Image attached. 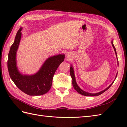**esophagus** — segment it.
<instances>
[{
  "instance_id": "1",
  "label": "esophagus",
  "mask_w": 127,
  "mask_h": 127,
  "mask_svg": "<svg viewBox=\"0 0 127 127\" xmlns=\"http://www.w3.org/2000/svg\"><path fill=\"white\" fill-rule=\"evenodd\" d=\"M71 57V55L70 54V53H67V55H66V57L67 58H70V57Z\"/></svg>"
}]
</instances>
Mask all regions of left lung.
I'll list each match as a JSON object with an SVG mask.
<instances>
[{
	"label": "left lung",
	"instance_id": "obj_1",
	"mask_svg": "<svg viewBox=\"0 0 127 127\" xmlns=\"http://www.w3.org/2000/svg\"><path fill=\"white\" fill-rule=\"evenodd\" d=\"M111 43H112V45L113 46V48H114V51H115V53H116V56H117V59H118V58H117V52H116V48H115L114 46L113 45V41H111ZM118 65H119V63H118ZM70 76H71V77L72 78V86L73 87H74V88H75V90L78 92V93L82 94L83 95H84V96H98L99 95L102 94V93H103L104 92H105L106 90H107L109 89V88L111 87V86L112 85L113 83H114V81L111 83V85H109V86L107 87L106 88H105V90H104L103 91H102L101 92H98V93H88V92H86L85 91H84L83 90H82L81 88H80V87L78 86L77 84V83H76V79H75V74H74V69H73V67L72 66H70ZM117 74L116 75V79L117 78Z\"/></svg>",
	"mask_w": 127,
	"mask_h": 127
}]
</instances>
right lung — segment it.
I'll return each mask as SVG.
<instances>
[{
    "mask_svg": "<svg viewBox=\"0 0 127 127\" xmlns=\"http://www.w3.org/2000/svg\"><path fill=\"white\" fill-rule=\"evenodd\" d=\"M22 30L21 28L17 32L8 53L7 67L9 76L16 86L25 94L31 96L44 94L51 88L53 76L60 64L64 61V55L49 57L35 74L22 75L16 66V52L21 39Z\"/></svg>",
    "mask_w": 127,
    "mask_h": 127,
    "instance_id": "obj_1",
    "label": "right lung"
}]
</instances>
